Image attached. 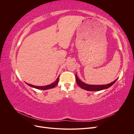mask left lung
I'll use <instances>...</instances> for the list:
<instances>
[{
	"instance_id": "8db88e82",
	"label": "left lung",
	"mask_w": 134,
	"mask_h": 134,
	"mask_svg": "<svg viewBox=\"0 0 134 134\" xmlns=\"http://www.w3.org/2000/svg\"><path fill=\"white\" fill-rule=\"evenodd\" d=\"M75 78H76V82L77 84H78V85L80 88H82V89H83V90L89 91H99L103 90H105V89L108 88L109 87L112 86L117 80V79H116L115 80L113 81V82L106 85H89L83 83L80 79H79L76 74H75Z\"/></svg>"
}]
</instances>
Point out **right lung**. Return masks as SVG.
I'll list each match as a JSON object with an SVG mask.
<instances>
[{"instance_id": "1", "label": "right lung", "mask_w": 134, "mask_h": 134, "mask_svg": "<svg viewBox=\"0 0 134 134\" xmlns=\"http://www.w3.org/2000/svg\"><path fill=\"white\" fill-rule=\"evenodd\" d=\"M59 79V76L57 78V79H56V80L55 81V82L51 83L50 85H48V86H34V85H31V84H28V83H27V84L28 85V86L31 87H33V88H36V89H38V90H49V89L53 88L55 87H56V85L58 84Z\"/></svg>"}]
</instances>
